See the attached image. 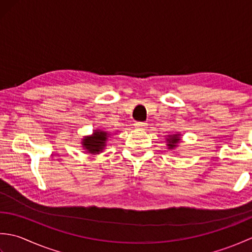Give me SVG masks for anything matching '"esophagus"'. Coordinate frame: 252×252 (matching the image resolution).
Here are the masks:
<instances>
[{
    "label": "esophagus",
    "mask_w": 252,
    "mask_h": 252,
    "mask_svg": "<svg viewBox=\"0 0 252 252\" xmlns=\"http://www.w3.org/2000/svg\"><path fill=\"white\" fill-rule=\"evenodd\" d=\"M134 126L137 127V129L145 130L146 127H147V123L146 122H135Z\"/></svg>",
    "instance_id": "obj_1"
}]
</instances>
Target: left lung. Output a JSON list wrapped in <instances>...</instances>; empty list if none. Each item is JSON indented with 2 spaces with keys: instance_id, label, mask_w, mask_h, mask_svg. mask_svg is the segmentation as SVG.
Returning <instances> with one entry per match:
<instances>
[{
  "instance_id": "left-lung-1",
  "label": "left lung",
  "mask_w": 252,
  "mask_h": 252,
  "mask_svg": "<svg viewBox=\"0 0 252 252\" xmlns=\"http://www.w3.org/2000/svg\"><path fill=\"white\" fill-rule=\"evenodd\" d=\"M165 142H167L168 149L173 151L176 147H179V144L181 143V133H171L165 136Z\"/></svg>"
}]
</instances>
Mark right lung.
I'll list each match as a JSON object with an SVG mask.
<instances>
[{
	"mask_svg": "<svg viewBox=\"0 0 252 252\" xmlns=\"http://www.w3.org/2000/svg\"><path fill=\"white\" fill-rule=\"evenodd\" d=\"M111 137L109 132L96 129L91 135L83 136L81 140V145L87 154L99 155L105 151L107 146V141Z\"/></svg>",
	"mask_w": 252,
	"mask_h": 252,
	"instance_id": "1",
	"label": "right lung"
}]
</instances>
